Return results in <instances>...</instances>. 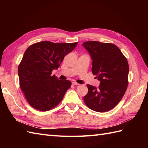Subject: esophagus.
<instances>
[{"mask_svg":"<svg viewBox=\"0 0 148 148\" xmlns=\"http://www.w3.org/2000/svg\"><path fill=\"white\" fill-rule=\"evenodd\" d=\"M72 84H74V85H79V83H76V82H75V81H73V82L72 83Z\"/></svg>","mask_w":148,"mask_h":148,"instance_id":"obj_1","label":"esophagus"}]
</instances>
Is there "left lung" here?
Returning a JSON list of instances; mask_svg holds the SVG:
<instances>
[{
	"label": "left lung",
	"instance_id": "left-lung-1",
	"mask_svg": "<svg viewBox=\"0 0 148 148\" xmlns=\"http://www.w3.org/2000/svg\"><path fill=\"white\" fill-rule=\"evenodd\" d=\"M92 58V72L100 81L98 88L87 84L85 104L93 111L102 112L120 102L128 86L129 67L118 46L111 43L86 41L83 44Z\"/></svg>",
	"mask_w": 148,
	"mask_h": 148
}]
</instances>
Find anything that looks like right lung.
Returning a JSON list of instances; mask_svg holds the SVG:
<instances>
[{
	"mask_svg": "<svg viewBox=\"0 0 148 148\" xmlns=\"http://www.w3.org/2000/svg\"><path fill=\"white\" fill-rule=\"evenodd\" d=\"M77 45L42 41L31 45L25 52L18 74L21 90L29 104L47 111L60 102L71 86L69 80L60 81L55 75L63 59Z\"/></svg>",
	"mask_w": 148,
	"mask_h": 148,
	"instance_id": "1",
	"label": "right lung"
}]
</instances>
